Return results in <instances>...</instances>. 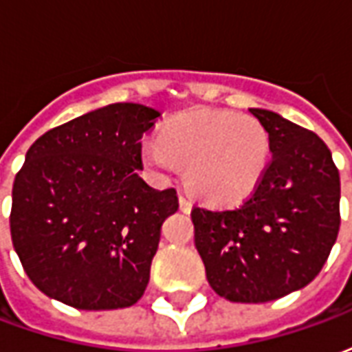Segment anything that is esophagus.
I'll list each match as a JSON object with an SVG mask.
<instances>
[{
    "label": "esophagus",
    "instance_id": "esophagus-1",
    "mask_svg": "<svg viewBox=\"0 0 352 352\" xmlns=\"http://www.w3.org/2000/svg\"><path fill=\"white\" fill-rule=\"evenodd\" d=\"M179 207L183 213H190L192 211V201L186 196H179Z\"/></svg>",
    "mask_w": 352,
    "mask_h": 352
}]
</instances>
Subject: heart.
<instances>
[{
  "instance_id": "1",
  "label": "heart",
  "mask_w": 352,
  "mask_h": 352,
  "mask_svg": "<svg viewBox=\"0 0 352 352\" xmlns=\"http://www.w3.org/2000/svg\"><path fill=\"white\" fill-rule=\"evenodd\" d=\"M272 154L270 133L258 118L232 111H194L166 124L162 139H146L141 156L162 179L186 166L190 188L217 206L251 196Z\"/></svg>"
}]
</instances>
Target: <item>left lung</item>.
<instances>
[{"label": "left lung", "mask_w": 352, "mask_h": 352, "mask_svg": "<svg viewBox=\"0 0 352 352\" xmlns=\"http://www.w3.org/2000/svg\"><path fill=\"white\" fill-rule=\"evenodd\" d=\"M272 162L236 209H192L194 245L214 292L264 303L300 290L322 270L340 232V171L324 141L273 111L251 109Z\"/></svg>", "instance_id": "8db88e82"}]
</instances>
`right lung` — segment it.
Returning <instances> with one entry per match:
<instances>
[{"mask_svg": "<svg viewBox=\"0 0 352 352\" xmlns=\"http://www.w3.org/2000/svg\"><path fill=\"white\" fill-rule=\"evenodd\" d=\"M160 113L111 103L52 128L14 177L12 247L35 287L77 309L130 307L145 292L160 228L179 209L139 169Z\"/></svg>", "mask_w": 352, "mask_h": 352, "instance_id": "add662e5", "label": "right lung"}]
</instances>
